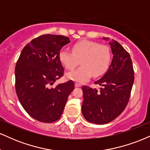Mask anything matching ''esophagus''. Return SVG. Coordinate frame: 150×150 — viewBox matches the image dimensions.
Returning a JSON list of instances; mask_svg holds the SVG:
<instances>
[{"label":"esophagus","mask_w":150,"mask_h":150,"mask_svg":"<svg viewBox=\"0 0 150 150\" xmlns=\"http://www.w3.org/2000/svg\"><path fill=\"white\" fill-rule=\"evenodd\" d=\"M75 87H81V85L80 83H77V82H76V83L75 84Z\"/></svg>","instance_id":"obj_1"}]
</instances>
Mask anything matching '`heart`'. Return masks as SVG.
<instances>
[{"instance_id":"1","label":"heart","mask_w":150,"mask_h":150,"mask_svg":"<svg viewBox=\"0 0 150 150\" xmlns=\"http://www.w3.org/2000/svg\"><path fill=\"white\" fill-rule=\"evenodd\" d=\"M59 61L66 69L73 70L81 61L82 66L66 74L69 80L78 82L88 80L92 75L99 77L106 73L111 61V53L107 46L89 40H81L72 46V52L61 49Z\"/></svg>"}]
</instances>
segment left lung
I'll return each mask as SVG.
<instances>
[{
    "instance_id": "obj_1",
    "label": "left lung",
    "mask_w": 150,
    "mask_h": 150,
    "mask_svg": "<svg viewBox=\"0 0 150 150\" xmlns=\"http://www.w3.org/2000/svg\"><path fill=\"white\" fill-rule=\"evenodd\" d=\"M108 40V38H103ZM113 59L105 75L94 82L99 90L87 86L83 92L82 112L87 121L102 125L112 121L123 111L130 99L134 71L130 54L118 42H109Z\"/></svg>"
}]
</instances>
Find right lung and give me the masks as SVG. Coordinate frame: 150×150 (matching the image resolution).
<instances>
[{"instance_id":"right-lung-1","label":"right lung","mask_w":150,"mask_h":150,"mask_svg":"<svg viewBox=\"0 0 150 150\" xmlns=\"http://www.w3.org/2000/svg\"><path fill=\"white\" fill-rule=\"evenodd\" d=\"M69 42L65 36L42 35L24 47L16 63L15 90L19 101L31 117L40 122L59 119L75 87L72 80L51 87L64 73L58 55Z\"/></svg>"}]
</instances>
